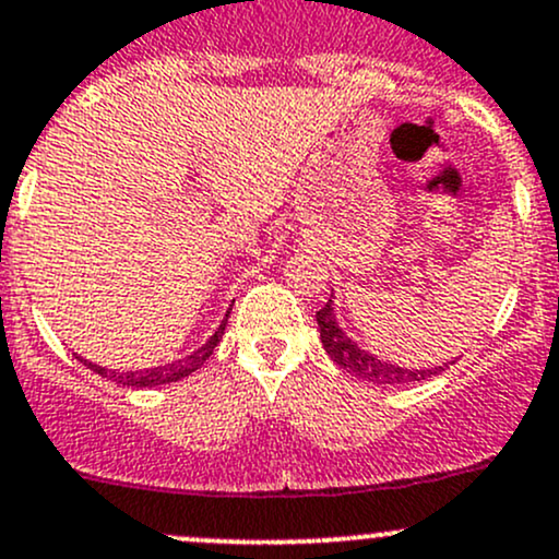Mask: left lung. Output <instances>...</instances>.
I'll return each mask as SVG.
<instances>
[{
  "mask_svg": "<svg viewBox=\"0 0 559 559\" xmlns=\"http://www.w3.org/2000/svg\"><path fill=\"white\" fill-rule=\"evenodd\" d=\"M332 305L334 299L329 297V302L319 310V313H316V321H319L324 350L332 356V361L337 364L340 369H345V372L356 374V378L367 380V383H374V385H409V383H420V380H428L431 374H439L444 367H448V364H444V367H431V369H407L372 356L369 350L358 348L354 340L340 329L337 319H334Z\"/></svg>",
  "mask_w": 559,
  "mask_h": 559,
  "instance_id": "1",
  "label": "left lung"
}]
</instances>
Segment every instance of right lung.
Listing matches in <instances>:
<instances>
[{"instance_id": "right-lung-1", "label": "right lung", "mask_w": 559, "mask_h": 559, "mask_svg": "<svg viewBox=\"0 0 559 559\" xmlns=\"http://www.w3.org/2000/svg\"><path fill=\"white\" fill-rule=\"evenodd\" d=\"M227 316H230V310H227ZM227 316L225 321H222L219 329H216L214 334L209 337V343L201 345L198 350H192L190 356L179 358V361H171V364H163V367H152V369H136V372H120V369H104L98 367V364L93 361H85V358L78 356L82 364H85L87 369H93L96 374H102V378L107 380H115V383H122V385H133V388H152V385H166V383H176V380L187 378V374H192L195 369H201V364L214 354V348L219 345L222 334H225V326H227Z\"/></svg>"}]
</instances>
